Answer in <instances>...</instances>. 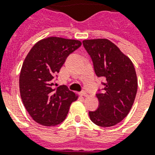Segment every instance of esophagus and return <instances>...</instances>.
Here are the masks:
<instances>
[{
	"mask_svg": "<svg viewBox=\"0 0 155 155\" xmlns=\"http://www.w3.org/2000/svg\"><path fill=\"white\" fill-rule=\"evenodd\" d=\"M80 94L81 95H82V96H87L88 94L85 92V91H81V93H80Z\"/></svg>",
	"mask_w": 155,
	"mask_h": 155,
	"instance_id": "34e87169",
	"label": "esophagus"
}]
</instances>
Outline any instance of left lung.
<instances>
[{"mask_svg": "<svg viewBox=\"0 0 155 155\" xmlns=\"http://www.w3.org/2000/svg\"><path fill=\"white\" fill-rule=\"evenodd\" d=\"M83 45L91 55L94 72L106 82L102 93L96 94L100 105L90 111L91 121L101 127L114 126L127 116L138 89L136 72L130 58L107 39L84 40Z\"/></svg>", "mask_w": 155, "mask_h": 155, "instance_id": "8db88e82", "label": "left lung"}]
</instances>
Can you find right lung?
I'll use <instances>...</instances> for the list:
<instances>
[{"mask_svg": "<svg viewBox=\"0 0 155 155\" xmlns=\"http://www.w3.org/2000/svg\"><path fill=\"white\" fill-rule=\"evenodd\" d=\"M80 41L51 36L31 49L20 73V93L24 106L36 123L54 126L67 116L78 95L64 86L53 87L55 74L68 55L81 45Z\"/></svg>", "mask_w": 155, "mask_h": 155, "instance_id": "1", "label": "right lung"}]
</instances>
